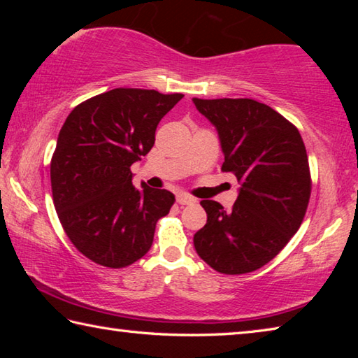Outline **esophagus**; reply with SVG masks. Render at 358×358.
Masks as SVG:
<instances>
[{
	"mask_svg": "<svg viewBox=\"0 0 358 358\" xmlns=\"http://www.w3.org/2000/svg\"><path fill=\"white\" fill-rule=\"evenodd\" d=\"M177 202L180 205H191L196 202V199L191 197L189 194H186V192H180V194H177Z\"/></svg>",
	"mask_w": 358,
	"mask_h": 358,
	"instance_id": "esophagus-1",
	"label": "esophagus"
}]
</instances>
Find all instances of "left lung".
Wrapping results in <instances>:
<instances>
[{
  "label": "left lung",
  "instance_id": "1",
  "mask_svg": "<svg viewBox=\"0 0 358 358\" xmlns=\"http://www.w3.org/2000/svg\"><path fill=\"white\" fill-rule=\"evenodd\" d=\"M217 131L222 171L237 177L232 210L202 201L207 224L194 234L203 262L224 275L268 264L305 217L311 196L310 164L299 129L254 99H192Z\"/></svg>",
  "mask_w": 358,
  "mask_h": 358
}]
</instances>
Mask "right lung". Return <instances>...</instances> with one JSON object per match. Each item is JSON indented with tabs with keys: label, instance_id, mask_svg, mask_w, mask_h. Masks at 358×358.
<instances>
[{
	"label": "right lung",
	"instance_id": "obj_1",
	"mask_svg": "<svg viewBox=\"0 0 358 358\" xmlns=\"http://www.w3.org/2000/svg\"><path fill=\"white\" fill-rule=\"evenodd\" d=\"M181 98L115 88L66 118L50 162L53 203L72 245L93 262L123 268L153 245L156 222L175 196L145 183L137 189L131 166L153 147L161 118Z\"/></svg>",
	"mask_w": 358,
	"mask_h": 358
}]
</instances>
